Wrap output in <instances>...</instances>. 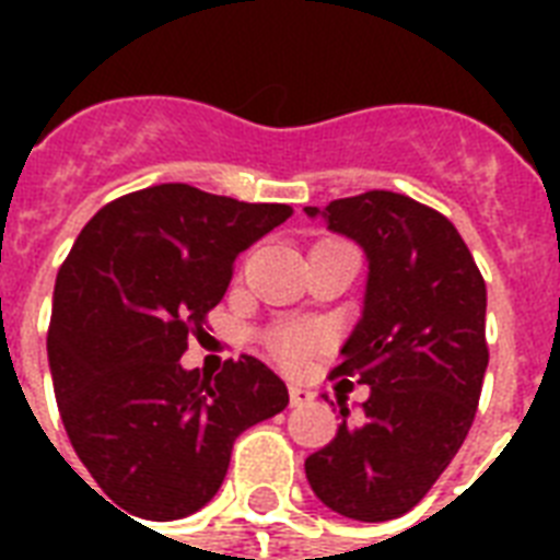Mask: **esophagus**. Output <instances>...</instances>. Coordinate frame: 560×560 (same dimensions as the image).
I'll use <instances>...</instances> for the list:
<instances>
[{"label": "esophagus", "instance_id": "34e87169", "mask_svg": "<svg viewBox=\"0 0 560 560\" xmlns=\"http://www.w3.org/2000/svg\"><path fill=\"white\" fill-rule=\"evenodd\" d=\"M288 392H290V404H293V407H302V404H311V400H314V392L305 389V386H299V383H290Z\"/></svg>", "mask_w": 560, "mask_h": 560}]
</instances>
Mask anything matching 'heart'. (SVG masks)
<instances>
[{
    "instance_id": "obj_1",
    "label": "heart",
    "mask_w": 560,
    "mask_h": 560,
    "mask_svg": "<svg viewBox=\"0 0 560 560\" xmlns=\"http://www.w3.org/2000/svg\"><path fill=\"white\" fill-rule=\"evenodd\" d=\"M316 342V334L307 331V328H281V331L272 334V349L276 354L290 363H296L307 354V351L314 349Z\"/></svg>"
}]
</instances>
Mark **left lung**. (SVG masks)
I'll return each mask as SVG.
<instances>
[{
  "mask_svg": "<svg viewBox=\"0 0 560 560\" xmlns=\"http://www.w3.org/2000/svg\"><path fill=\"white\" fill-rule=\"evenodd\" d=\"M366 253L363 316L340 366L366 383L360 416L307 456L314 494L363 523L407 514L459 453L488 369L486 281L451 220L404 194L366 191L305 206ZM346 383V381H342Z\"/></svg>",
  "mask_w": 560,
  "mask_h": 560,
  "instance_id": "8db88e82",
  "label": "left lung"
}]
</instances>
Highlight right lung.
Segmentation results:
<instances>
[{"label":"right lung","instance_id":"1","mask_svg":"<svg viewBox=\"0 0 560 560\" xmlns=\"http://www.w3.org/2000/svg\"><path fill=\"white\" fill-rule=\"evenodd\" d=\"M290 214L165 183L83 226L57 272L46 349L66 435L107 503L142 521L188 517L218 494L237 435L288 407L261 360L211 377L179 358L237 255Z\"/></svg>","mask_w":560,"mask_h":560}]
</instances>
